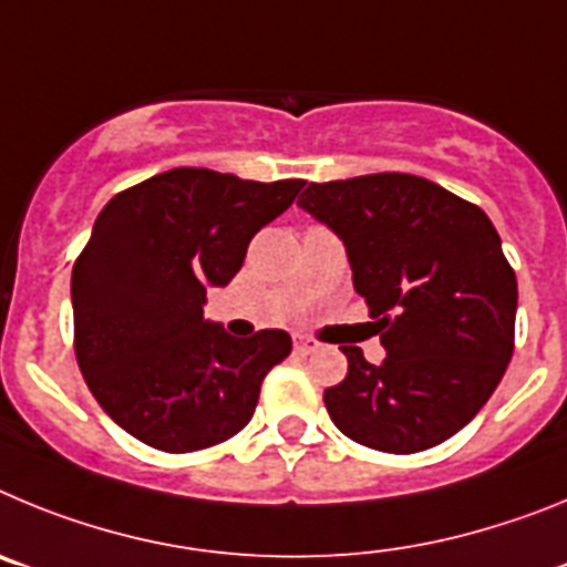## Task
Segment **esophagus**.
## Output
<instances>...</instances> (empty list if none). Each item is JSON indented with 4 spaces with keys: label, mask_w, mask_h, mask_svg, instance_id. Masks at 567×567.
Listing matches in <instances>:
<instances>
[{
    "label": "esophagus",
    "mask_w": 567,
    "mask_h": 567,
    "mask_svg": "<svg viewBox=\"0 0 567 567\" xmlns=\"http://www.w3.org/2000/svg\"><path fill=\"white\" fill-rule=\"evenodd\" d=\"M292 343H295V352H298V354H312V352H318V349H320V340L307 338V334H295Z\"/></svg>",
    "instance_id": "34e87169"
}]
</instances>
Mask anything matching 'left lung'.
<instances>
[{"label":"left lung","instance_id":"8db88e82","mask_svg":"<svg viewBox=\"0 0 567 567\" xmlns=\"http://www.w3.org/2000/svg\"><path fill=\"white\" fill-rule=\"evenodd\" d=\"M298 207L343 240L385 349L374 365L343 346L349 372L323 392L332 423L389 454L454 437L514 354L517 275L488 215L409 173L309 184Z\"/></svg>","mask_w":567,"mask_h":567}]
</instances>
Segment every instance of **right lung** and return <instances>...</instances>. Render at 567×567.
Returning a JSON list of instances; mask_svg holds the SVG:
<instances>
[{
  "label": "right lung",
  "instance_id": "right-lung-1",
  "mask_svg": "<svg viewBox=\"0 0 567 567\" xmlns=\"http://www.w3.org/2000/svg\"><path fill=\"white\" fill-rule=\"evenodd\" d=\"M300 187V178L264 184L178 167L99 213L70 278L76 360L99 405L135 440L202 452L252 420L260 383L292 338L284 329L233 338L204 318V303Z\"/></svg>",
  "mask_w": 567,
  "mask_h": 567
}]
</instances>
